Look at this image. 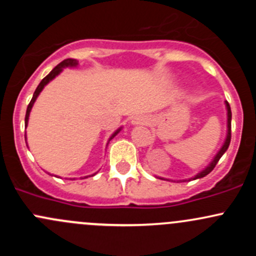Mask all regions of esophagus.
Instances as JSON below:
<instances>
[{
    "label": "esophagus",
    "mask_w": 256,
    "mask_h": 256,
    "mask_svg": "<svg viewBox=\"0 0 256 256\" xmlns=\"http://www.w3.org/2000/svg\"><path fill=\"white\" fill-rule=\"evenodd\" d=\"M148 122H150V118L144 115L136 116V118H134L132 121H131L132 125H147Z\"/></svg>",
    "instance_id": "obj_1"
}]
</instances>
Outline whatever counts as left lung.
Returning a JSON list of instances; mask_svg holds the SVG:
<instances>
[{
    "label": "left lung",
    "instance_id": "1",
    "mask_svg": "<svg viewBox=\"0 0 256 256\" xmlns=\"http://www.w3.org/2000/svg\"><path fill=\"white\" fill-rule=\"evenodd\" d=\"M226 115H228V122H226V124H228V131H226V141H224L223 146L220 147V150H219V151H218V154H216V156H214V158L212 160L210 164H209L204 170H202V171H200V174H196V176L193 177V178H190V180H197V178L206 177L208 174H210V172L213 171L214 167H216V164H218L219 160H220V157L224 154V152H226V150H228L229 144H230V138H232V112H230V106H229L228 102H226Z\"/></svg>",
    "mask_w": 256,
    "mask_h": 256
}]
</instances>
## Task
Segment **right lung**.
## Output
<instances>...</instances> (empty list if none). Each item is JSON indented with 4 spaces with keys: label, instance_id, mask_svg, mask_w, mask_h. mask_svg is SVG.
I'll use <instances>...</instances> for the list:
<instances>
[{
    "label": "right lung",
    "instance_id": "1",
    "mask_svg": "<svg viewBox=\"0 0 256 256\" xmlns=\"http://www.w3.org/2000/svg\"><path fill=\"white\" fill-rule=\"evenodd\" d=\"M78 66V60H76V59H72V58L64 59V60L62 62V63H59L58 66H56V68H54L53 70H52L50 73H49L48 76H46V78L42 79V82H40V85H38L37 89H36L34 94H33L32 100H30V104H28V106H27V112H26V118H24V125H26V128H27V125H28V118H30V110H32L33 104H34V102H36V100H37L38 95L40 94V92H42V90H43V88H44L46 85H47L48 82H50V80H53L54 78H56V76H58V74H60L62 70H63L64 68H66V66ZM120 130H121V128H118V130H116L115 132H114L112 135L110 136L109 141L112 140V138H115V136L118 135V132H120ZM24 138H26V135H24ZM109 141H108V144H109ZM94 174H92V176H94ZM88 177H90V176H85L84 178H88Z\"/></svg>",
    "mask_w": 256,
    "mask_h": 256
}]
</instances>
